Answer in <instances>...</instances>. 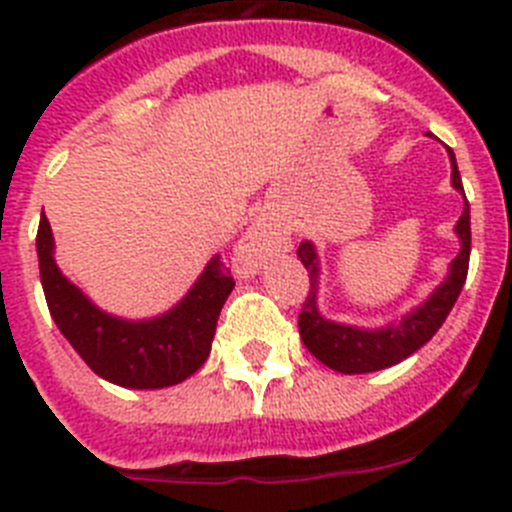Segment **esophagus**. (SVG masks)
I'll return each instance as SVG.
<instances>
[{"mask_svg":"<svg viewBox=\"0 0 512 512\" xmlns=\"http://www.w3.org/2000/svg\"><path fill=\"white\" fill-rule=\"evenodd\" d=\"M279 243L282 241H279L277 230L271 228L269 223H264V220H256V223L243 233L238 246H235V253H233L235 271L243 274V277L253 274V271L259 269V266L269 259L271 253L277 251Z\"/></svg>","mask_w":512,"mask_h":512,"instance_id":"1","label":"esophagus"}]
</instances>
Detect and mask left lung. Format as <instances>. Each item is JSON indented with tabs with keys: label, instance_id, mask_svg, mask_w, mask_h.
Masks as SVG:
<instances>
[{
	"label": "left lung",
	"instance_id": "left-lung-1",
	"mask_svg": "<svg viewBox=\"0 0 512 512\" xmlns=\"http://www.w3.org/2000/svg\"><path fill=\"white\" fill-rule=\"evenodd\" d=\"M449 156L451 184L464 194L454 151H449ZM456 233L461 238V251L454 259V264H451V274L446 277V282L433 292L431 300L410 312L408 318H402L397 325L382 330H361L351 328V325H338L320 315L318 302H315V297H318V256H315L312 243H300L297 256H300L307 274H310V292H307L305 302H302L297 325H300V338L307 346V351L318 361H323L325 366L341 374L379 372V369L400 364L402 359L415 354L420 346H425L436 336V330L443 325L446 315L454 307L456 297H459L461 287L467 282L469 253H472L469 202H464V212H461L459 223H456Z\"/></svg>",
	"mask_w": 512,
	"mask_h": 512
}]
</instances>
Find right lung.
<instances>
[{
    "instance_id": "add662e5",
    "label": "right lung",
    "mask_w": 512,
    "mask_h": 512,
    "mask_svg": "<svg viewBox=\"0 0 512 512\" xmlns=\"http://www.w3.org/2000/svg\"><path fill=\"white\" fill-rule=\"evenodd\" d=\"M38 261L45 302L66 341L94 374L133 390L171 387L205 364L220 310L235 287L223 259L215 256L174 310L130 323L97 310L58 271L51 223L45 215L38 225Z\"/></svg>"
}]
</instances>
